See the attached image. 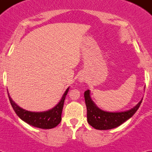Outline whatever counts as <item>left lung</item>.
Instances as JSON below:
<instances>
[{
    "label": "left lung",
    "instance_id": "left-lung-1",
    "mask_svg": "<svg viewBox=\"0 0 152 152\" xmlns=\"http://www.w3.org/2000/svg\"><path fill=\"white\" fill-rule=\"evenodd\" d=\"M87 118L88 122L92 127L99 130L111 129L118 127L133 116L139 108L142 100L133 108L123 112H107L100 109L91 97V91L84 92Z\"/></svg>",
    "mask_w": 152,
    "mask_h": 152
}]
</instances>
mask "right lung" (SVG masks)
<instances>
[{
    "label": "right lung",
    "mask_w": 152,
    "mask_h": 152,
    "mask_svg": "<svg viewBox=\"0 0 152 152\" xmlns=\"http://www.w3.org/2000/svg\"><path fill=\"white\" fill-rule=\"evenodd\" d=\"M69 91V88H67L64 94L61 96L60 101L53 108L43 112H30L19 107L15 102L13 101L8 94L10 104L15 111L17 116L22 120L26 122L29 125L34 126L36 128L49 129L57 126L61 120V113H62L64 102L65 96ZM8 93V92H7Z\"/></svg>",
    "instance_id": "1"
}]
</instances>
